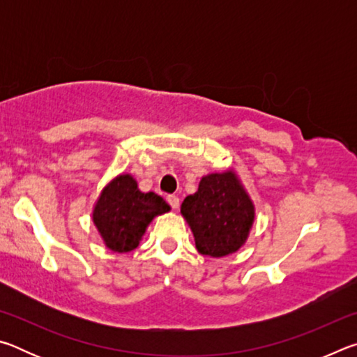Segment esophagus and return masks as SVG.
Here are the masks:
<instances>
[{
  "label": "esophagus",
  "instance_id": "34e87169",
  "mask_svg": "<svg viewBox=\"0 0 357 357\" xmlns=\"http://www.w3.org/2000/svg\"><path fill=\"white\" fill-rule=\"evenodd\" d=\"M167 202H168V204H170L173 209H178L179 208V198L176 195H168L167 197Z\"/></svg>",
  "mask_w": 357,
  "mask_h": 357
}]
</instances>
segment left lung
<instances>
[{
    "label": "left lung",
    "mask_w": 357,
    "mask_h": 357,
    "mask_svg": "<svg viewBox=\"0 0 357 357\" xmlns=\"http://www.w3.org/2000/svg\"><path fill=\"white\" fill-rule=\"evenodd\" d=\"M181 214L189 223L202 255L222 258L249 238L255 206L234 170L203 176L198 190L184 198Z\"/></svg>",
    "instance_id": "left-lung-1"
}]
</instances>
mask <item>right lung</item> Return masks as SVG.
<instances>
[{
    "mask_svg": "<svg viewBox=\"0 0 357 357\" xmlns=\"http://www.w3.org/2000/svg\"><path fill=\"white\" fill-rule=\"evenodd\" d=\"M170 211L164 198L138 189L130 174H118L104 189L93 209V222L112 252L126 253L140 244L154 217Z\"/></svg>",
    "mask_w": 357,
    "mask_h": 357,
    "instance_id": "obj_1",
    "label": "right lung"
}]
</instances>
